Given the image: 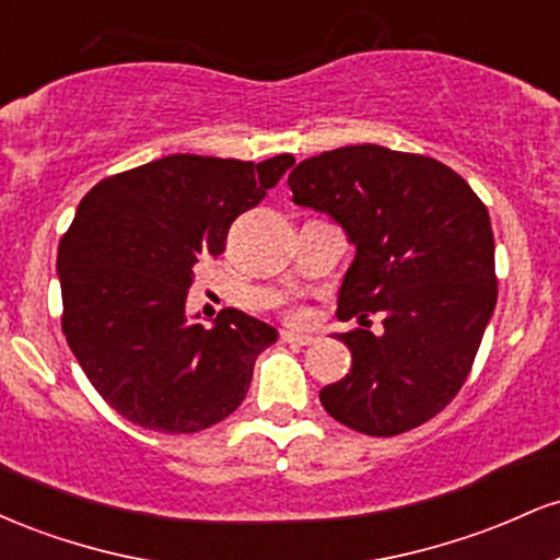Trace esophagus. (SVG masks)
Instances as JSON below:
<instances>
[{
  "label": "esophagus",
  "instance_id": "34e87169",
  "mask_svg": "<svg viewBox=\"0 0 560 560\" xmlns=\"http://www.w3.org/2000/svg\"><path fill=\"white\" fill-rule=\"evenodd\" d=\"M281 342L284 345H294V347H305L311 342H316V339L311 337V334H298V331H281Z\"/></svg>",
  "mask_w": 560,
  "mask_h": 560
}]
</instances>
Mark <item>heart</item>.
Masks as SVG:
<instances>
[{"label": "heart", "mask_w": 560, "mask_h": 560, "mask_svg": "<svg viewBox=\"0 0 560 560\" xmlns=\"http://www.w3.org/2000/svg\"><path fill=\"white\" fill-rule=\"evenodd\" d=\"M298 316H300V313H298Z\"/></svg>", "instance_id": "heart-1"}]
</instances>
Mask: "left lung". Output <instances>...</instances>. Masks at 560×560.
I'll list each match as a JSON object with an SVG mask.
<instances>
[{
	"label": "left lung",
	"instance_id": "left-lung-1",
	"mask_svg": "<svg viewBox=\"0 0 560 560\" xmlns=\"http://www.w3.org/2000/svg\"><path fill=\"white\" fill-rule=\"evenodd\" d=\"M289 189L355 244L337 316L365 329L334 334L352 365L320 389L326 413L371 436L434 419L464 387L498 302L485 202L440 160L378 144L302 160ZM369 312L383 316L382 335Z\"/></svg>",
	"mask_w": 560,
	"mask_h": 560
}]
</instances>
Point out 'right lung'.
Returning a JSON list of instances; mask_svg holds the SVG:
<instances>
[{
	"label": "right lung",
	"instance_id": "1",
	"mask_svg": "<svg viewBox=\"0 0 560 560\" xmlns=\"http://www.w3.org/2000/svg\"><path fill=\"white\" fill-rule=\"evenodd\" d=\"M292 155L262 163L168 155L115 173L81 199L57 249L62 334L102 400L137 427L191 434L240 408L273 326L226 307L189 318L199 260L279 184Z\"/></svg>",
	"mask_w": 560,
	"mask_h": 560
}]
</instances>
